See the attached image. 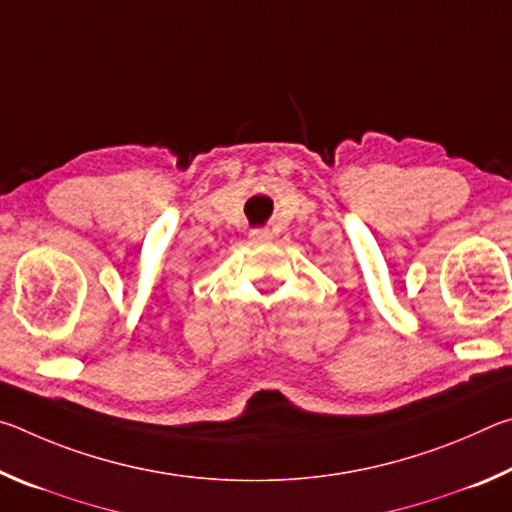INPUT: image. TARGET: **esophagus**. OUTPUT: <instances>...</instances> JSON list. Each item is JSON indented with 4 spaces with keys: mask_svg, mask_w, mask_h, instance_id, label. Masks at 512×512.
<instances>
[{
    "mask_svg": "<svg viewBox=\"0 0 512 512\" xmlns=\"http://www.w3.org/2000/svg\"><path fill=\"white\" fill-rule=\"evenodd\" d=\"M250 239H253V241H268V239H271V232H268L266 228H255V230H250Z\"/></svg>",
    "mask_w": 512,
    "mask_h": 512,
    "instance_id": "34e87169",
    "label": "esophagus"
}]
</instances>
